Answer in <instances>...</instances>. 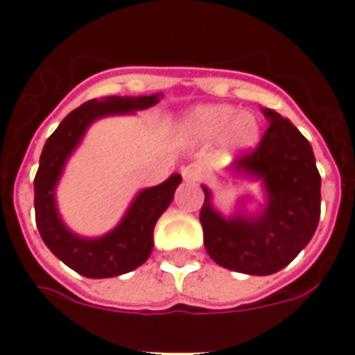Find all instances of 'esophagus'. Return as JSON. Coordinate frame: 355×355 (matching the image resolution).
I'll use <instances>...</instances> for the list:
<instances>
[{
	"label": "esophagus",
	"instance_id": "esophagus-1",
	"mask_svg": "<svg viewBox=\"0 0 355 355\" xmlns=\"http://www.w3.org/2000/svg\"><path fill=\"white\" fill-rule=\"evenodd\" d=\"M181 175H183V180L189 181V183H198V181H201L205 178V171L203 166L198 165V163H190V165L181 168Z\"/></svg>",
	"mask_w": 355,
	"mask_h": 355
}]
</instances>
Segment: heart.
Segmentation results:
<instances>
[{"label":"heart","instance_id":"obj_1","mask_svg":"<svg viewBox=\"0 0 355 355\" xmlns=\"http://www.w3.org/2000/svg\"><path fill=\"white\" fill-rule=\"evenodd\" d=\"M181 130L196 141H212L219 137L223 148L248 150L259 141V121L252 112H236L230 105H199L181 121Z\"/></svg>","mask_w":355,"mask_h":355}]
</instances>
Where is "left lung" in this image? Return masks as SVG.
Masks as SVG:
<instances>
[{
    "label": "left lung",
    "mask_w": 355,
    "mask_h": 355,
    "mask_svg": "<svg viewBox=\"0 0 355 355\" xmlns=\"http://www.w3.org/2000/svg\"><path fill=\"white\" fill-rule=\"evenodd\" d=\"M270 123L256 150L237 157L228 174L261 181L265 203L259 212L237 203L225 218L203 184L199 221L205 248L219 266L248 276H270L303 250L314 236L321 214V175L309 139L276 110L261 108Z\"/></svg>",
    "instance_id": "8db88e82"
}]
</instances>
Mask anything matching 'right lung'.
Here are the masks:
<instances>
[{
	"instance_id": "obj_1",
	"label": "right lung",
	"mask_w": 355,
	"mask_h": 355,
	"mask_svg": "<svg viewBox=\"0 0 355 355\" xmlns=\"http://www.w3.org/2000/svg\"><path fill=\"white\" fill-rule=\"evenodd\" d=\"M161 96L163 94L90 99L72 110L43 146L34 180L37 230L52 254L81 276L90 279L116 277L132 272L148 259L154 248V227L172 203L181 175L172 174L161 184L139 190L121 221L110 232L99 237H83L63 223L55 205V187L67 161L94 121L107 116L145 110L159 103Z\"/></svg>"
}]
</instances>
